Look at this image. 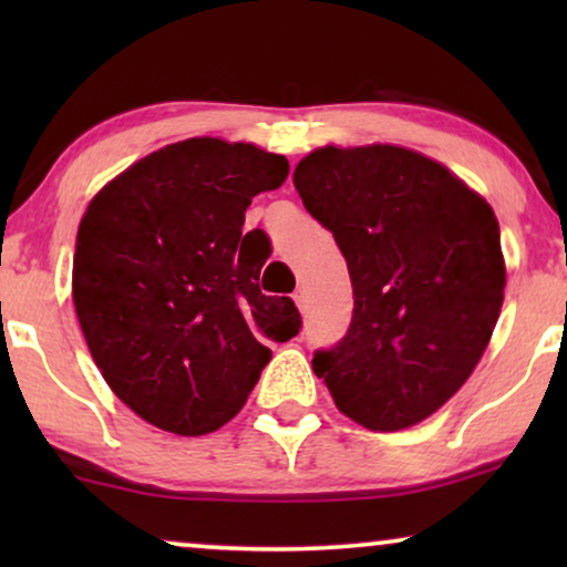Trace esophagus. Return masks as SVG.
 <instances>
[{
	"mask_svg": "<svg viewBox=\"0 0 567 567\" xmlns=\"http://www.w3.org/2000/svg\"><path fill=\"white\" fill-rule=\"evenodd\" d=\"M293 301H297V307L299 309H305L307 307V297H305V291H293Z\"/></svg>",
	"mask_w": 567,
	"mask_h": 567,
	"instance_id": "esophagus-1",
	"label": "esophagus"
}]
</instances>
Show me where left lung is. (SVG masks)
I'll use <instances>...</instances> for the list:
<instances>
[{
	"label": "left lung",
	"mask_w": 567,
	"mask_h": 567,
	"mask_svg": "<svg viewBox=\"0 0 567 567\" xmlns=\"http://www.w3.org/2000/svg\"><path fill=\"white\" fill-rule=\"evenodd\" d=\"M305 208L348 262L353 317L312 359L338 410L369 431L436 413L491 343L506 286L493 208L405 146H322L293 169Z\"/></svg>",
	"instance_id": "8db88e82"
}]
</instances>
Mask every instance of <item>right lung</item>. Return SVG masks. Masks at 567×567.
Here are the masks:
<instances>
[{
	"label": "right lung",
	"mask_w": 567,
	"mask_h": 567,
	"mask_svg": "<svg viewBox=\"0 0 567 567\" xmlns=\"http://www.w3.org/2000/svg\"><path fill=\"white\" fill-rule=\"evenodd\" d=\"M289 175L284 154L200 136L138 159L90 200L76 231L74 309L121 402L177 436L231 421L301 328L266 297V258L243 250L250 200Z\"/></svg>",
	"instance_id": "obj_1"
}]
</instances>
